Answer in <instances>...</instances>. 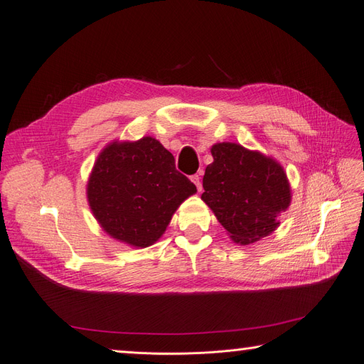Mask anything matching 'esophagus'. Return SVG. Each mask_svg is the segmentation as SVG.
Instances as JSON below:
<instances>
[{"label":"esophagus","mask_w":364,"mask_h":364,"mask_svg":"<svg viewBox=\"0 0 364 364\" xmlns=\"http://www.w3.org/2000/svg\"><path fill=\"white\" fill-rule=\"evenodd\" d=\"M193 182H194V185L197 186V190L199 191H202V183H200V176L199 174H193L191 178H190Z\"/></svg>","instance_id":"34e87169"}]
</instances>
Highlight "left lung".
I'll use <instances>...</instances> for the list:
<instances>
[{"mask_svg": "<svg viewBox=\"0 0 364 364\" xmlns=\"http://www.w3.org/2000/svg\"><path fill=\"white\" fill-rule=\"evenodd\" d=\"M211 153L214 162L205 170L202 200L238 245L272 234L291 200L281 165L234 142H220Z\"/></svg>", "mask_w": 364, "mask_h": 364, "instance_id": "8db88e82", "label": "left lung"}]
</instances>
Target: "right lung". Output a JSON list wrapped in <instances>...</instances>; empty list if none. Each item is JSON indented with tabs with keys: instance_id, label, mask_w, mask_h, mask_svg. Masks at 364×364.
<instances>
[{
	"instance_id": "obj_1",
	"label": "right lung",
	"mask_w": 364,
	"mask_h": 364,
	"mask_svg": "<svg viewBox=\"0 0 364 364\" xmlns=\"http://www.w3.org/2000/svg\"><path fill=\"white\" fill-rule=\"evenodd\" d=\"M196 191L176 170L171 153L150 136L107 146L87 182V200L98 223L135 247L155 243L178 206Z\"/></svg>"
}]
</instances>
